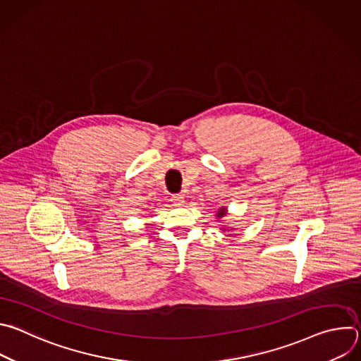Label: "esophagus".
Masks as SVG:
<instances>
[{"mask_svg": "<svg viewBox=\"0 0 361 361\" xmlns=\"http://www.w3.org/2000/svg\"><path fill=\"white\" fill-rule=\"evenodd\" d=\"M171 201L174 202V205H183L184 204V197L183 195H180V194H174L173 197H171Z\"/></svg>", "mask_w": 361, "mask_h": 361, "instance_id": "1", "label": "esophagus"}]
</instances>
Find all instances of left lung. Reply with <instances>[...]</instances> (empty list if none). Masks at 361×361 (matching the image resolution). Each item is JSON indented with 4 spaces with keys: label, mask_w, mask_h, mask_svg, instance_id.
<instances>
[{
    "label": "left lung",
    "mask_w": 361,
    "mask_h": 361,
    "mask_svg": "<svg viewBox=\"0 0 361 361\" xmlns=\"http://www.w3.org/2000/svg\"><path fill=\"white\" fill-rule=\"evenodd\" d=\"M226 214H227V210H226V207H221V209L217 212V217H219V219H223Z\"/></svg>",
    "instance_id": "left-lung-1"
}]
</instances>
